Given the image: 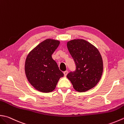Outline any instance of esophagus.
Returning a JSON list of instances; mask_svg holds the SVG:
<instances>
[{
	"instance_id": "1",
	"label": "esophagus",
	"mask_w": 124,
	"mask_h": 124,
	"mask_svg": "<svg viewBox=\"0 0 124 124\" xmlns=\"http://www.w3.org/2000/svg\"><path fill=\"white\" fill-rule=\"evenodd\" d=\"M68 71H64V72H63V74H64V76H66L67 75V74H68Z\"/></svg>"
}]
</instances>
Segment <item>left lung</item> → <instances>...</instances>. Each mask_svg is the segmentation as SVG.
Segmentation results:
<instances>
[{"instance_id":"1","label":"left lung","mask_w":124,"mask_h":124,"mask_svg":"<svg viewBox=\"0 0 124 124\" xmlns=\"http://www.w3.org/2000/svg\"><path fill=\"white\" fill-rule=\"evenodd\" d=\"M67 47L76 64V70L67 75L75 90L82 93L95 86L103 71L101 56L96 47L83 39L67 42Z\"/></svg>"}]
</instances>
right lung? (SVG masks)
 <instances>
[{"instance_id": "1", "label": "right lung", "mask_w": 124, "mask_h": 124, "mask_svg": "<svg viewBox=\"0 0 124 124\" xmlns=\"http://www.w3.org/2000/svg\"><path fill=\"white\" fill-rule=\"evenodd\" d=\"M60 42L56 40L46 39L31 50L26 57L25 71L27 78L40 92L53 91L59 79L64 76L52 57Z\"/></svg>"}]
</instances>
